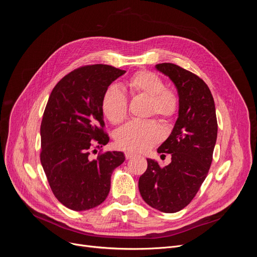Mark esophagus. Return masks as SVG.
I'll use <instances>...</instances> for the list:
<instances>
[{
  "label": "esophagus",
  "mask_w": 257,
  "mask_h": 257,
  "mask_svg": "<svg viewBox=\"0 0 257 257\" xmlns=\"http://www.w3.org/2000/svg\"><path fill=\"white\" fill-rule=\"evenodd\" d=\"M134 157H136V154L132 153V152H125V158H126V160H130V159L134 158Z\"/></svg>",
  "instance_id": "34e87169"
}]
</instances>
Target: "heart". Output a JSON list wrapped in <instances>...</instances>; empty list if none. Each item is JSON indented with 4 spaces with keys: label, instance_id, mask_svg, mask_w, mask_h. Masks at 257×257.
I'll use <instances>...</instances> for the list:
<instances>
[{
    "label": "heart",
    "instance_id": "obj_1",
    "mask_svg": "<svg viewBox=\"0 0 257 257\" xmlns=\"http://www.w3.org/2000/svg\"><path fill=\"white\" fill-rule=\"evenodd\" d=\"M127 87L133 96L142 95L149 98L148 113L154 114L169 122L178 112L179 98L175 91L165 88L159 75L149 71H141L127 81ZM128 100L123 90L115 84L106 89L102 98V110L112 124H120L127 115ZM161 139L157 122L152 120L133 121L123 126L115 136V143L122 150L143 152L149 149Z\"/></svg>",
    "mask_w": 257,
    "mask_h": 257
}]
</instances>
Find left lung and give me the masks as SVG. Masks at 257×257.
Segmentation results:
<instances>
[{
	"instance_id": "8db88e82",
	"label": "left lung",
	"mask_w": 257,
	"mask_h": 257,
	"mask_svg": "<svg viewBox=\"0 0 257 257\" xmlns=\"http://www.w3.org/2000/svg\"><path fill=\"white\" fill-rule=\"evenodd\" d=\"M155 68L174 82L179 95L177 121L158 149L170 153L172 162L161 167L158 161L147 159L138 188L150 207L174 213L191 203L208 175L217 136L215 106L208 85L195 74L173 63Z\"/></svg>"
}]
</instances>
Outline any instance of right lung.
<instances>
[{"instance_id": "obj_1", "label": "right lung", "mask_w": 257, "mask_h": 257, "mask_svg": "<svg viewBox=\"0 0 257 257\" xmlns=\"http://www.w3.org/2000/svg\"><path fill=\"white\" fill-rule=\"evenodd\" d=\"M123 74L125 71L105 64L75 69L57 83L46 105L41 124L42 166L54 196L75 211L103 203L112 172L125 160L121 151L90 157L92 147L109 142L103 130L102 98Z\"/></svg>"}]
</instances>
